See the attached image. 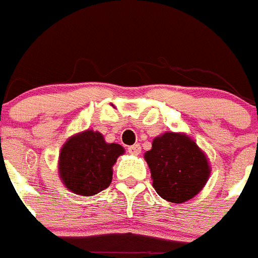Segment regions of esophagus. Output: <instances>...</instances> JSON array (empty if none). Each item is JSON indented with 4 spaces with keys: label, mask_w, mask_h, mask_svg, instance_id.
<instances>
[{
    "label": "esophagus",
    "mask_w": 258,
    "mask_h": 258,
    "mask_svg": "<svg viewBox=\"0 0 258 258\" xmlns=\"http://www.w3.org/2000/svg\"><path fill=\"white\" fill-rule=\"evenodd\" d=\"M127 152L131 154H133V156H139V154L141 153V146H140L139 144H135V145H132L127 148Z\"/></svg>",
    "instance_id": "esophagus-1"
}]
</instances>
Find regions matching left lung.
I'll list each match as a JSON object with an SVG mask.
<instances>
[{
    "label": "left lung",
    "mask_w": 258,
    "mask_h": 258,
    "mask_svg": "<svg viewBox=\"0 0 258 258\" xmlns=\"http://www.w3.org/2000/svg\"><path fill=\"white\" fill-rule=\"evenodd\" d=\"M153 187L169 203H186L207 184L211 166L203 150L184 133L166 132L144 154Z\"/></svg>",
    "instance_id": "1"
}]
</instances>
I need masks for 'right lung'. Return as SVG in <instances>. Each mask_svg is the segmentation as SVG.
<instances>
[{
	"label": "right lung",
	"instance_id": "obj_1",
	"mask_svg": "<svg viewBox=\"0 0 258 258\" xmlns=\"http://www.w3.org/2000/svg\"><path fill=\"white\" fill-rule=\"evenodd\" d=\"M123 153L122 146L108 144L100 132L77 133L61 148L59 178L76 195L94 196L110 185L113 165Z\"/></svg>",
	"mask_w": 258,
	"mask_h": 258
}]
</instances>
